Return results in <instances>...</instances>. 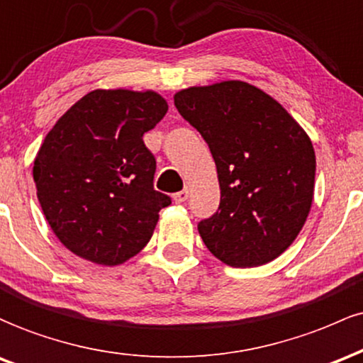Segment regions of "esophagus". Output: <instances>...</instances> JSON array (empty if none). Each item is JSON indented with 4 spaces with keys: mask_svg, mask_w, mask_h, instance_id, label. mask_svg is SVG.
I'll use <instances>...</instances> for the list:
<instances>
[{
    "mask_svg": "<svg viewBox=\"0 0 363 363\" xmlns=\"http://www.w3.org/2000/svg\"><path fill=\"white\" fill-rule=\"evenodd\" d=\"M186 199H189V189H183V190H180V192H177L173 195V201L177 203H183Z\"/></svg>",
    "mask_w": 363,
    "mask_h": 363,
    "instance_id": "obj_1",
    "label": "esophagus"
}]
</instances>
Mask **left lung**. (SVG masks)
<instances>
[{
  "label": "left lung",
  "instance_id": "1",
  "mask_svg": "<svg viewBox=\"0 0 363 363\" xmlns=\"http://www.w3.org/2000/svg\"><path fill=\"white\" fill-rule=\"evenodd\" d=\"M174 106L201 132L218 169L221 202L199 223L202 242L231 267L279 257L311 213V137L274 97L242 80L182 89Z\"/></svg>",
  "mask_w": 363,
  "mask_h": 363
}]
</instances>
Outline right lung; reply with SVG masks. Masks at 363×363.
<instances>
[{
  "label": "right lung",
  "instance_id": "right-lung-1",
  "mask_svg": "<svg viewBox=\"0 0 363 363\" xmlns=\"http://www.w3.org/2000/svg\"><path fill=\"white\" fill-rule=\"evenodd\" d=\"M166 111L154 91L96 89L44 138L32 169L38 199L75 255L120 266L147 245L171 199L154 190L156 160L142 137Z\"/></svg>",
  "mask_w": 363,
  "mask_h": 363
}]
</instances>
